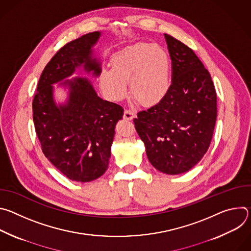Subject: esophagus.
Listing matches in <instances>:
<instances>
[{"instance_id": "34e87169", "label": "esophagus", "mask_w": 251, "mask_h": 251, "mask_svg": "<svg viewBox=\"0 0 251 251\" xmlns=\"http://www.w3.org/2000/svg\"><path fill=\"white\" fill-rule=\"evenodd\" d=\"M136 114L132 111V110H125L124 111V119L125 120H132L133 118H135Z\"/></svg>"}]
</instances>
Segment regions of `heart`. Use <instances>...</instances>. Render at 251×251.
Here are the masks:
<instances>
[{
  "label": "heart",
  "mask_w": 251,
  "mask_h": 251,
  "mask_svg": "<svg viewBox=\"0 0 251 251\" xmlns=\"http://www.w3.org/2000/svg\"><path fill=\"white\" fill-rule=\"evenodd\" d=\"M111 68L103 69L99 83L107 98L120 101L128 93L143 106L162 102L171 89V59L158 45L136 43L117 51Z\"/></svg>",
  "instance_id": "obj_1"
}]
</instances>
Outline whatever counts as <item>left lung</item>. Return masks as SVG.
<instances>
[{
  "label": "left lung",
  "instance_id": "1",
  "mask_svg": "<svg viewBox=\"0 0 251 251\" xmlns=\"http://www.w3.org/2000/svg\"><path fill=\"white\" fill-rule=\"evenodd\" d=\"M164 37L173 64L165 99L140 111L134 124L149 162L167 175L183 174L206 153L217 121V93L195 52L171 35Z\"/></svg>",
  "mask_w": 251,
  "mask_h": 251
}]
</instances>
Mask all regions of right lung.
Masks as SVG:
<instances>
[{
  "mask_svg": "<svg viewBox=\"0 0 251 251\" xmlns=\"http://www.w3.org/2000/svg\"><path fill=\"white\" fill-rule=\"evenodd\" d=\"M101 34L89 32L61 48L45 67L32 101L45 156L69 180L80 183L96 180L108 169L115 126L124 112L100 98L89 78H70L76 71L99 77L101 60L94 47ZM54 84L66 91L63 100L55 99Z\"/></svg>",
  "mask_w": 251,
  "mask_h": 251,
  "instance_id": "add662e5",
  "label": "right lung"
}]
</instances>
